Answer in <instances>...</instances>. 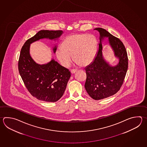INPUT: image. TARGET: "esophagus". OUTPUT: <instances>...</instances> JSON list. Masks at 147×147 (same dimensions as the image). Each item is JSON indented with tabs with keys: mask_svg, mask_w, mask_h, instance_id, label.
Instances as JSON below:
<instances>
[{
	"mask_svg": "<svg viewBox=\"0 0 147 147\" xmlns=\"http://www.w3.org/2000/svg\"><path fill=\"white\" fill-rule=\"evenodd\" d=\"M77 71V69H72L71 70V73L72 74H74V73H75V72Z\"/></svg>",
	"mask_w": 147,
	"mask_h": 147,
	"instance_id": "esophagus-1",
	"label": "esophagus"
}]
</instances>
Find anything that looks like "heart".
I'll return each mask as SVG.
<instances>
[{"label":"heart","mask_w":147,"mask_h":147,"mask_svg":"<svg viewBox=\"0 0 147 147\" xmlns=\"http://www.w3.org/2000/svg\"><path fill=\"white\" fill-rule=\"evenodd\" d=\"M97 42L92 35L77 33L69 35L64 40L61 48L56 51L60 63L67 67L72 61V55L75 62L85 66L93 61L96 53Z\"/></svg>","instance_id":"heart-1"}]
</instances>
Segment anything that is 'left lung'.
Wrapping results in <instances>:
<instances>
[{
  "mask_svg": "<svg viewBox=\"0 0 147 147\" xmlns=\"http://www.w3.org/2000/svg\"><path fill=\"white\" fill-rule=\"evenodd\" d=\"M95 30L100 33L99 49L93 62L85 69V88L93 99L99 100L113 96L119 90L128 69V59L126 48L120 39L102 28ZM105 37H108L115 55L119 59L116 66H110L102 57L101 40Z\"/></svg>",
  "mask_w": 147,
  "mask_h": 147,
  "instance_id": "obj_1",
  "label": "left lung"
}]
</instances>
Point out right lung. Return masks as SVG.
I'll return each mask as SVG.
<instances>
[{"mask_svg": "<svg viewBox=\"0 0 147 147\" xmlns=\"http://www.w3.org/2000/svg\"><path fill=\"white\" fill-rule=\"evenodd\" d=\"M62 33V30H41L27 40L21 48L18 61L19 74L29 93L40 100L55 102L60 99L66 89L71 72L53 59L46 64H36L30 56V44L43 38L57 39ZM53 50L55 53L56 46Z\"/></svg>", "mask_w": 147, "mask_h": 147, "instance_id": "1", "label": "right lung"}]
</instances>
